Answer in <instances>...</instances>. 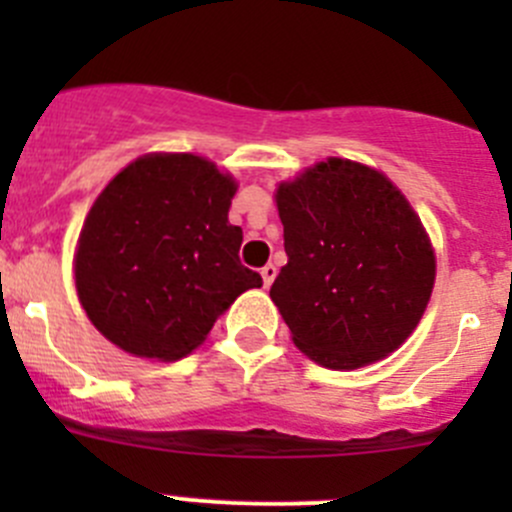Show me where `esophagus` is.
<instances>
[{"label": "esophagus", "mask_w": 512, "mask_h": 512, "mask_svg": "<svg viewBox=\"0 0 512 512\" xmlns=\"http://www.w3.org/2000/svg\"><path fill=\"white\" fill-rule=\"evenodd\" d=\"M260 275H262V282H265V287H270L272 282H275V277H277V267L275 265H265L260 270Z\"/></svg>", "instance_id": "esophagus-1"}]
</instances>
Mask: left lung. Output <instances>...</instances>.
I'll list each match as a JSON object with an SVG mask.
<instances>
[{"label": "left lung", "instance_id": "8db88e82", "mask_svg": "<svg viewBox=\"0 0 512 512\" xmlns=\"http://www.w3.org/2000/svg\"><path fill=\"white\" fill-rule=\"evenodd\" d=\"M287 265L270 297L294 347L352 371L414 334L436 282V250L406 195L349 158L309 165L275 190Z\"/></svg>", "mask_w": 512, "mask_h": 512}]
</instances>
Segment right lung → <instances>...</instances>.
Returning <instances> with one entry per match:
<instances>
[{
  "instance_id": "1",
  "label": "right lung",
  "mask_w": 512,
  "mask_h": 512,
  "mask_svg": "<svg viewBox=\"0 0 512 512\" xmlns=\"http://www.w3.org/2000/svg\"><path fill=\"white\" fill-rule=\"evenodd\" d=\"M235 193L232 173L195 153H146L108 180L74 250L76 294L108 342L183 359L242 292L262 287L237 257Z\"/></svg>"
}]
</instances>
